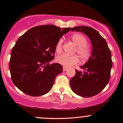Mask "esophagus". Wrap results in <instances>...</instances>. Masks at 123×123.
Wrapping results in <instances>:
<instances>
[{
  "label": "esophagus",
  "mask_w": 123,
  "mask_h": 123,
  "mask_svg": "<svg viewBox=\"0 0 123 123\" xmlns=\"http://www.w3.org/2000/svg\"><path fill=\"white\" fill-rule=\"evenodd\" d=\"M68 69V68L65 67V66H63V71H64V72L66 71V70H67Z\"/></svg>",
  "instance_id": "obj_1"
}]
</instances>
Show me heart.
I'll return each mask as SVG.
<instances>
[{
    "mask_svg": "<svg viewBox=\"0 0 123 123\" xmlns=\"http://www.w3.org/2000/svg\"><path fill=\"white\" fill-rule=\"evenodd\" d=\"M72 39L74 43L77 46L76 52L78 54L80 58L82 60H87L90 57L92 53L91 47L87 44L88 41L84 35L81 34L73 35L72 36ZM63 40L60 39L57 42L55 45V51L57 53H60L62 50ZM57 62L65 67H69L73 65L77 64L79 61L77 55H69L63 54L57 57Z\"/></svg>",
    "mask_w": 123,
    "mask_h": 123,
    "instance_id": "obj_1",
    "label": "heart"
}]
</instances>
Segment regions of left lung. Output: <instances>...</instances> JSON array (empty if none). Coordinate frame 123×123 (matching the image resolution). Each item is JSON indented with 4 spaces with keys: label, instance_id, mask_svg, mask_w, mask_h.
I'll return each instance as SVG.
<instances>
[{
    "label": "left lung",
    "instance_id": "1",
    "mask_svg": "<svg viewBox=\"0 0 123 123\" xmlns=\"http://www.w3.org/2000/svg\"><path fill=\"white\" fill-rule=\"evenodd\" d=\"M71 31L87 35L92 43V51L87 63L80 67L83 71L76 70L75 75L70 80V87L77 95L93 97L101 92L109 81L113 65L111 50L105 39L92 28L76 26Z\"/></svg>",
    "mask_w": 123,
    "mask_h": 123
}]
</instances>
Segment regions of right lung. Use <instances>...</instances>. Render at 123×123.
<instances>
[{
  "label": "right lung",
  "instance_id": "obj_1",
  "mask_svg": "<svg viewBox=\"0 0 123 123\" xmlns=\"http://www.w3.org/2000/svg\"><path fill=\"white\" fill-rule=\"evenodd\" d=\"M70 29L39 25L20 36L12 49L9 66L12 83L19 90L32 97L49 92L63 70L60 63L50 62L54 58L57 42Z\"/></svg>",
  "mask_w": 123,
  "mask_h": 123
}]
</instances>
